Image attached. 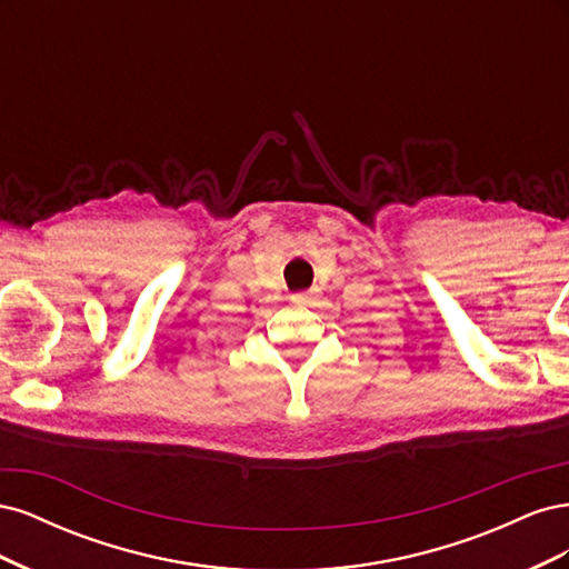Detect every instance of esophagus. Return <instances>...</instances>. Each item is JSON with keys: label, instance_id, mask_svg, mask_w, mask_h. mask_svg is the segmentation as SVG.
Listing matches in <instances>:
<instances>
[{"label": "esophagus", "instance_id": "esophagus-1", "mask_svg": "<svg viewBox=\"0 0 569 569\" xmlns=\"http://www.w3.org/2000/svg\"><path fill=\"white\" fill-rule=\"evenodd\" d=\"M318 299V289H308V291H299V295L291 297V301L295 303H301V306H308L313 303Z\"/></svg>", "mask_w": 569, "mask_h": 569}]
</instances>
